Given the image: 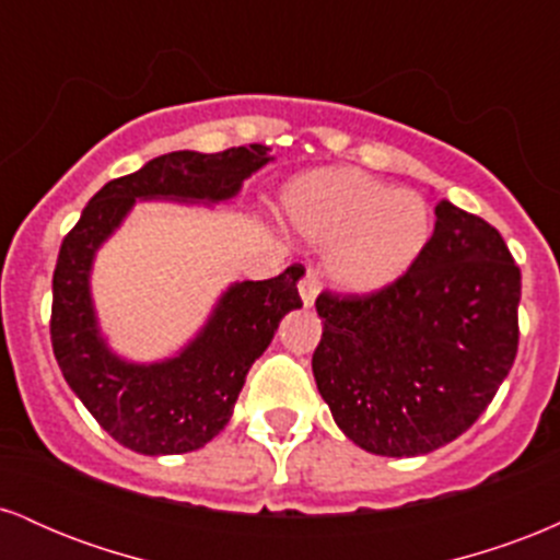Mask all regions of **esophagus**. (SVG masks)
<instances>
[{
	"instance_id": "34e87169",
	"label": "esophagus",
	"mask_w": 560,
	"mask_h": 560,
	"mask_svg": "<svg viewBox=\"0 0 560 560\" xmlns=\"http://www.w3.org/2000/svg\"><path fill=\"white\" fill-rule=\"evenodd\" d=\"M320 292V279H318V271L316 268H307L305 276H302L300 281V298H302V305L311 307L313 302H316Z\"/></svg>"
}]
</instances>
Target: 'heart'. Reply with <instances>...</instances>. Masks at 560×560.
<instances>
[{"mask_svg": "<svg viewBox=\"0 0 560 560\" xmlns=\"http://www.w3.org/2000/svg\"><path fill=\"white\" fill-rule=\"evenodd\" d=\"M281 208L300 236L331 247L329 276L352 294L397 284L419 262L434 226L421 195L342 165L292 178Z\"/></svg>", "mask_w": 560, "mask_h": 560, "instance_id": "heart-1", "label": "heart"}]
</instances>
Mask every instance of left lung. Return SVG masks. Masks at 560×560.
<instances>
[{
	"label": "left lung",
	"instance_id": "8db88e82",
	"mask_svg": "<svg viewBox=\"0 0 560 560\" xmlns=\"http://www.w3.org/2000/svg\"><path fill=\"white\" fill-rule=\"evenodd\" d=\"M427 249L376 294H318L313 376L347 440L413 458L487 410L518 350L522 271L503 236L440 199Z\"/></svg>",
	"mask_w": 560,
	"mask_h": 560
}]
</instances>
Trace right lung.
I'll use <instances>...</instances> for the list:
<instances>
[{
	"label": "right lung",
	"mask_w": 560,
	"mask_h": 560,
	"mask_svg": "<svg viewBox=\"0 0 560 560\" xmlns=\"http://www.w3.org/2000/svg\"><path fill=\"white\" fill-rule=\"evenodd\" d=\"M268 147L168 152L115 178L89 199L62 240L52 276V350L68 387L115 442L141 455H178L208 445L226 427L247 371L271 345L281 318L302 307L300 266L268 281H234L205 326L176 355L137 363L118 355L100 329L92 268L133 205L168 199L218 205L240 195L244 178L271 163Z\"/></svg>",
	"instance_id": "right-lung-1"
}]
</instances>
